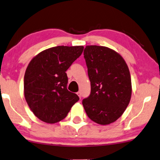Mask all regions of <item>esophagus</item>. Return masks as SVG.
<instances>
[{
  "mask_svg": "<svg viewBox=\"0 0 160 160\" xmlns=\"http://www.w3.org/2000/svg\"><path fill=\"white\" fill-rule=\"evenodd\" d=\"M77 94L78 95V96H79V98H81V97H82V95H81V93H80V91H78V93H77Z\"/></svg>",
  "mask_w": 160,
  "mask_h": 160,
  "instance_id": "obj_1",
  "label": "esophagus"
}]
</instances>
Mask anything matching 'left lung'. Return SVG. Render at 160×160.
I'll list each match as a JSON object with an SVG mask.
<instances>
[{
	"mask_svg": "<svg viewBox=\"0 0 160 160\" xmlns=\"http://www.w3.org/2000/svg\"><path fill=\"white\" fill-rule=\"evenodd\" d=\"M84 58L91 81V94L82 100L88 118L98 124L115 122L129 104L131 78L123 58L112 49L87 46Z\"/></svg>",
	"mask_w": 160,
	"mask_h": 160,
	"instance_id": "1",
	"label": "left lung"
}]
</instances>
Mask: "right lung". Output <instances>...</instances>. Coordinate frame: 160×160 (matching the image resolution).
<instances>
[{"mask_svg": "<svg viewBox=\"0 0 160 160\" xmlns=\"http://www.w3.org/2000/svg\"><path fill=\"white\" fill-rule=\"evenodd\" d=\"M83 46H59L46 49L31 60L24 78V92L31 111L40 120L56 123L66 118L79 101L67 88L66 71L82 54Z\"/></svg>", "mask_w": 160, "mask_h": 160, "instance_id": "obj_1", "label": "right lung"}]
</instances>
